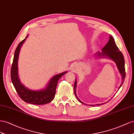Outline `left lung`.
Masks as SVG:
<instances>
[{"instance_id":"obj_1","label":"left lung","mask_w":134,"mask_h":134,"mask_svg":"<svg viewBox=\"0 0 134 134\" xmlns=\"http://www.w3.org/2000/svg\"><path fill=\"white\" fill-rule=\"evenodd\" d=\"M102 52L101 53L98 52L97 53V54L99 55V57H108L110 59H112L114 60L115 63L117 64V66L118 67V69L119 70L120 74L122 75V82L121 83V85L120 86V88L123 84L124 80L125 79L126 76V72H125V59L123 54H122V52L120 51V49H118L117 46L116 45L115 41L112 36H110L109 40L108 42V43L106 44L105 47L103 48L102 49ZM76 83L77 81L75 80V82L74 83V93L76 95V97H77V99L79 100L80 102H81L82 104H84L80 99L78 98L77 95L76 93ZM119 88V89H120ZM97 105H99L100 104H97ZM91 106H94L95 105H89Z\"/></svg>"}]
</instances>
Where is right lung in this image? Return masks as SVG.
<instances>
[{
    "mask_svg": "<svg viewBox=\"0 0 134 134\" xmlns=\"http://www.w3.org/2000/svg\"><path fill=\"white\" fill-rule=\"evenodd\" d=\"M27 35L18 45L14 52L13 63L11 67L10 77L13 85L17 92L19 97L25 102L35 105L47 104L52 102L54 98L56 88L59 79L67 72H62L56 75L52 78L47 86V88L40 91H33L27 89L21 83L18 76V59L21 47L24 43Z\"/></svg>",
    "mask_w": 134,
    "mask_h": 134,
    "instance_id": "1",
    "label": "right lung"
}]
</instances>
